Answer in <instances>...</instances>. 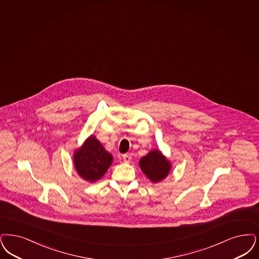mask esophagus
I'll return each instance as SVG.
<instances>
[{
  "label": "esophagus",
  "instance_id": "1",
  "mask_svg": "<svg viewBox=\"0 0 259 259\" xmlns=\"http://www.w3.org/2000/svg\"><path fill=\"white\" fill-rule=\"evenodd\" d=\"M122 158H123V161H124L125 163H129L131 161V159H132V157H131V155H129V154H124V155L122 156Z\"/></svg>",
  "mask_w": 259,
  "mask_h": 259
}]
</instances>
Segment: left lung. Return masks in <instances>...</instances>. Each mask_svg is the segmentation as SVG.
<instances>
[{
    "mask_svg": "<svg viewBox=\"0 0 259 259\" xmlns=\"http://www.w3.org/2000/svg\"><path fill=\"white\" fill-rule=\"evenodd\" d=\"M140 166L152 182H159L166 178L169 172L170 164L159 150L150 151L140 161Z\"/></svg>",
    "mask_w": 259,
    "mask_h": 259,
    "instance_id": "left-lung-1",
    "label": "left lung"
}]
</instances>
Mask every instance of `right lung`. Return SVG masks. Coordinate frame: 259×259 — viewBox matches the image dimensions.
<instances>
[{
  "mask_svg": "<svg viewBox=\"0 0 259 259\" xmlns=\"http://www.w3.org/2000/svg\"><path fill=\"white\" fill-rule=\"evenodd\" d=\"M112 161V155L93 136L87 140L74 155V164L78 174L90 182L101 178L111 166Z\"/></svg>",
  "mask_w": 259,
  "mask_h": 259,
  "instance_id": "add662e5",
  "label": "right lung"
}]
</instances>
